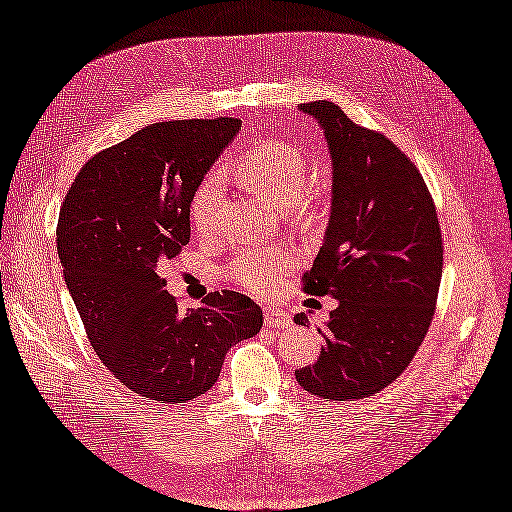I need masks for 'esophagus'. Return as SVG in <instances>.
Here are the masks:
<instances>
[{"mask_svg": "<svg viewBox=\"0 0 512 512\" xmlns=\"http://www.w3.org/2000/svg\"><path fill=\"white\" fill-rule=\"evenodd\" d=\"M291 325V316L283 309L265 307V327L269 329H287Z\"/></svg>", "mask_w": 512, "mask_h": 512, "instance_id": "obj_1", "label": "esophagus"}]
</instances>
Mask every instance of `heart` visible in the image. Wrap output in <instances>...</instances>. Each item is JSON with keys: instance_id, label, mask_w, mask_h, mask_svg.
<instances>
[{"instance_id": "1", "label": "heart", "mask_w": 512, "mask_h": 512, "mask_svg": "<svg viewBox=\"0 0 512 512\" xmlns=\"http://www.w3.org/2000/svg\"><path fill=\"white\" fill-rule=\"evenodd\" d=\"M238 179L245 187L278 207L296 205L302 214L314 212L316 198L305 190L309 172L294 143L271 141L249 150L238 161ZM223 203L221 176L210 174L196 187L190 203V221L198 236H212ZM291 267V258L267 249H245L227 265L225 276L256 296H269Z\"/></svg>"}]
</instances>
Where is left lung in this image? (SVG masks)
<instances>
[{"label": "left lung", "mask_w": 512, "mask_h": 512, "mask_svg": "<svg viewBox=\"0 0 512 512\" xmlns=\"http://www.w3.org/2000/svg\"><path fill=\"white\" fill-rule=\"evenodd\" d=\"M329 145L331 216L314 267L311 296H331L320 356L296 371L325 400H362L398 378L431 327L444 245L420 170L384 134L353 123L336 103H300ZM307 327V314L294 316Z\"/></svg>", "instance_id": "left-lung-1"}]
</instances>
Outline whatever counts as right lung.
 I'll return each instance as SVG.
<instances>
[{
	"instance_id": "1",
	"label": "right lung",
	"mask_w": 512,
	"mask_h": 512,
	"mask_svg": "<svg viewBox=\"0 0 512 512\" xmlns=\"http://www.w3.org/2000/svg\"><path fill=\"white\" fill-rule=\"evenodd\" d=\"M241 121H163L92 156L64 198L57 252L92 349L134 393L176 404L210 391L263 311L214 291L181 311L161 267L190 243V203Z\"/></svg>"
}]
</instances>
